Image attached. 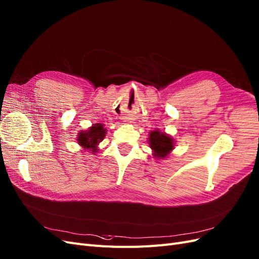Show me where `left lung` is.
<instances>
[{
  "instance_id": "obj_1",
  "label": "left lung",
  "mask_w": 259,
  "mask_h": 259,
  "mask_svg": "<svg viewBox=\"0 0 259 259\" xmlns=\"http://www.w3.org/2000/svg\"><path fill=\"white\" fill-rule=\"evenodd\" d=\"M150 147L153 150L154 156L157 159L166 158L167 155L174 150L175 141L171 137L166 135L165 132L154 130L150 132L149 136Z\"/></svg>"
}]
</instances>
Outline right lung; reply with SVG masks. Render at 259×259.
Returning <instances> with one entry per match:
<instances>
[{
	"instance_id": "add662e5",
	"label": "right lung",
	"mask_w": 259,
	"mask_h": 259,
	"mask_svg": "<svg viewBox=\"0 0 259 259\" xmlns=\"http://www.w3.org/2000/svg\"><path fill=\"white\" fill-rule=\"evenodd\" d=\"M105 135L106 129L104 128V124L95 123L88 130L80 131L77 141L84 150H89L92 153H95L98 151L99 143L102 142Z\"/></svg>"
}]
</instances>
